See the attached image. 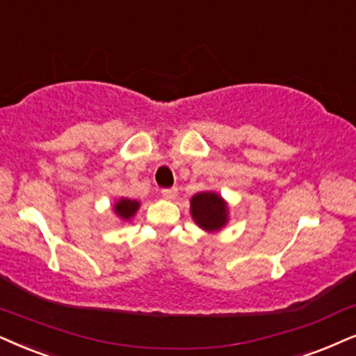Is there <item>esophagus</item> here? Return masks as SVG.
<instances>
[{
	"mask_svg": "<svg viewBox=\"0 0 356 356\" xmlns=\"http://www.w3.org/2000/svg\"><path fill=\"white\" fill-rule=\"evenodd\" d=\"M161 195H163V199L165 200H172L177 197V188H164V191L161 192Z\"/></svg>",
	"mask_w": 356,
	"mask_h": 356,
	"instance_id": "obj_1",
	"label": "esophagus"
}]
</instances>
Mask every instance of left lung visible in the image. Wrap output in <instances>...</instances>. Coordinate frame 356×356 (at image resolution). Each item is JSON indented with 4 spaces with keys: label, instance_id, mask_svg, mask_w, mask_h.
Segmentation results:
<instances>
[{
    "label": "left lung",
    "instance_id": "1",
    "mask_svg": "<svg viewBox=\"0 0 356 356\" xmlns=\"http://www.w3.org/2000/svg\"><path fill=\"white\" fill-rule=\"evenodd\" d=\"M192 220L204 232L215 233L227 227L230 220L228 202L213 191H202L191 199Z\"/></svg>",
    "mask_w": 356,
    "mask_h": 356
}]
</instances>
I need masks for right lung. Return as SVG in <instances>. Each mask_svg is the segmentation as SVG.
<instances>
[{"label": "right lung", "instance_id": "add662e5", "mask_svg": "<svg viewBox=\"0 0 356 356\" xmlns=\"http://www.w3.org/2000/svg\"><path fill=\"white\" fill-rule=\"evenodd\" d=\"M139 204L138 200H133V199H126V197H120L118 200L113 204V213L118 217L121 222H131L134 218V215H136V211L139 210Z\"/></svg>", "mask_w": 356, "mask_h": 356}]
</instances>
